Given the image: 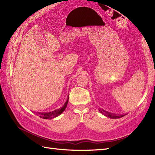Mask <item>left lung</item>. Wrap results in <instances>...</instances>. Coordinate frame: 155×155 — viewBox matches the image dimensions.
Wrapping results in <instances>:
<instances>
[{
	"mask_svg": "<svg viewBox=\"0 0 155 155\" xmlns=\"http://www.w3.org/2000/svg\"><path fill=\"white\" fill-rule=\"evenodd\" d=\"M101 113H102L104 115H105V116L108 117V118H112V119H116V118H122L123 116H124L125 114H112L110 113V112H107L106 110H100Z\"/></svg>",
	"mask_w": 155,
	"mask_h": 155,
	"instance_id": "left-lung-1",
	"label": "left lung"
}]
</instances>
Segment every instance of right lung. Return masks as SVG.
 <instances>
[{
    "instance_id": "right-lung-1",
    "label": "right lung",
    "mask_w": 155,
    "mask_h": 155,
    "mask_svg": "<svg viewBox=\"0 0 155 155\" xmlns=\"http://www.w3.org/2000/svg\"><path fill=\"white\" fill-rule=\"evenodd\" d=\"M68 99H69V97H68L67 101L65 102V104L63 105V106L62 107L59 108V109H56L53 111H51V112H35V114L39 116L40 118H43V119L54 118H55V117L59 116L65 110V109H66L67 104H68Z\"/></svg>"
}]
</instances>
